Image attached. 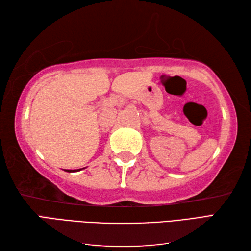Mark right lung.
<instances>
[{"mask_svg":"<svg viewBox=\"0 0 251 251\" xmlns=\"http://www.w3.org/2000/svg\"><path fill=\"white\" fill-rule=\"evenodd\" d=\"M79 170H80V169H79ZM67 172H71V170H68V171H67Z\"/></svg>","mask_w":251,"mask_h":251,"instance_id":"add662e5","label":"right lung"}]
</instances>
